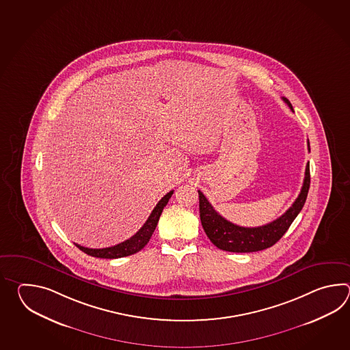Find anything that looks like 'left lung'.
<instances>
[{"label": "left lung", "instance_id": "obj_1", "mask_svg": "<svg viewBox=\"0 0 350 350\" xmlns=\"http://www.w3.org/2000/svg\"><path fill=\"white\" fill-rule=\"evenodd\" d=\"M284 101L293 110V106L288 98L283 97ZM308 149L309 140H308ZM310 186V169L309 163L305 169V178L300 193L297 200L293 202L283 215L274 221L258 226V228H244L224 219L213 205L208 202L205 195L199 190V208H200L201 225L206 232L210 241L219 249L231 253H253L268 249L279 241L291 223L297 217L300 210L304 206L308 191Z\"/></svg>", "mask_w": 350, "mask_h": 350}]
</instances>
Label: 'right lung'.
I'll list each match as a JSON object with an SVG mask.
<instances>
[{"mask_svg":"<svg viewBox=\"0 0 350 350\" xmlns=\"http://www.w3.org/2000/svg\"><path fill=\"white\" fill-rule=\"evenodd\" d=\"M172 193H174V190L166 193L164 198L157 202V206L150 214L146 223L142 225V229L137 231L134 237L127 239V240L120 243L118 245L104 247V249H90V247L79 245V244H75V245L88 255L95 256V258H103V259H118V258H124V256H129V255H133V254L140 252L142 247L149 243L152 232L157 229V221L160 219V215H161L163 210L166 206V204L169 202V199L172 198Z\"/></svg>","mask_w":350,"mask_h":350,"instance_id":"1","label":"right lung"}]
</instances>
